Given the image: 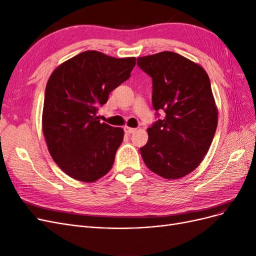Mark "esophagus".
Here are the masks:
<instances>
[{
	"instance_id": "obj_1",
	"label": "esophagus",
	"mask_w": 256,
	"mask_h": 256,
	"mask_svg": "<svg viewBox=\"0 0 256 256\" xmlns=\"http://www.w3.org/2000/svg\"><path fill=\"white\" fill-rule=\"evenodd\" d=\"M124 131H125L127 134H134V131H136V129L134 128H131V127H128V126H125V127H124Z\"/></svg>"
}]
</instances>
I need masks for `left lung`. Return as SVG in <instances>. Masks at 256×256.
<instances>
[{"label": "left lung", "mask_w": 256, "mask_h": 256, "mask_svg": "<svg viewBox=\"0 0 256 256\" xmlns=\"http://www.w3.org/2000/svg\"><path fill=\"white\" fill-rule=\"evenodd\" d=\"M138 66L152 76V102L164 120L147 129L148 141L140 148L146 166L166 180L196 170L212 142L218 111L204 69L171 51L138 58Z\"/></svg>", "instance_id": "left-lung-1"}]
</instances>
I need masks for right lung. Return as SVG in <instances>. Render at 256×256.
Instances as JSON below:
<instances>
[{"label": "right lung", "instance_id": "right-lung-1", "mask_svg": "<svg viewBox=\"0 0 256 256\" xmlns=\"http://www.w3.org/2000/svg\"><path fill=\"white\" fill-rule=\"evenodd\" d=\"M136 58L84 51L52 72L44 92L42 132L52 159L76 180L92 182L110 171L124 130L100 122L98 108L129 79Z\"/></svg>", "mask_w": 256, "mask_h": 256}]
</instances>
